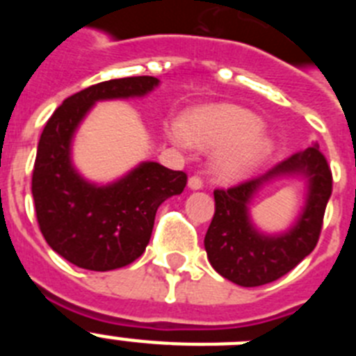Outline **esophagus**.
Returning <instances> with one entry per match:
<instances>
[{"instance_id":"34e87169","label":"esophagus","mask_w":356,"mask_h":356,"mask_svg":"<svg viewBox=\"0 0 356 356\" xmlns=\"http://www.w3.org/2000/svg\"><path fill=\"white\" fill-rule=\"evenodd\" d=\"M203 187V178L201 176H191L188 178V188H193V191H200V188Z\"/></svg>"}]
</instances>
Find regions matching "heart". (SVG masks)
Masks as SVG:
<instances>
[{
  "label": "heart",
  "mask_w": 356,
  "mask_h": 356,
  "mask_svg": "<svg viewBox=\"0 0 356 356\" xmlns=\"http://www.w3.org/2000/svg\"><path fill=\"white\" fill-rule=\"evenodd\" d=\"M262 122L253 112L235 105L201 106L185 115L184 124L172 122L169 139L176 146L194 144L203 149H217L213 175L222 181L238 180L273 151L269 137L260 131Z\"/></svg>",
  "instance_id": "b5f03b06"
}]
</instances>
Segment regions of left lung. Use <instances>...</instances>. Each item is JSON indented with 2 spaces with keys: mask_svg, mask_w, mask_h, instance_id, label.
Instances as JSON below:
<instances>
[{
  "mask_svg": "<svg viewBox=\"0 0 356 356\" xmlns=\"http://www.w3.org/2000/svg\"><path fill=\"white\" fill-rule=\"evenodd\" d=\"M282 175L303 177L307 181V201L291 230L267 236L250 222L249 203L264 184ZM332 181L325 155L314 146L276 163L266 175L235 187L216 188V212L205 235L207 257L213 269L241 287L271 284L292 271L319 241Z\"/></svg>",
  "mask_w": 356,
  "mask_h": 356,
  "instance_id": "obj_1",
  "label": "left lung"
}]
</instances>
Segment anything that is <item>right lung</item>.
<instances>
[{
	"label": "right lung",
	"mask_w": 356,
	"mask_h": 356,
	"mask_svg": "<svg viewBox=\"0 0 356 356\" xmlns=\"http://www.w3.org/2000/svg\"><path fill=\"white\" fill-rule=\"evenodd\" d=\"M159 83L130 76L90 85L64 99L40 135L31 176L39 228L53 251L81 269L112 271L139 259L159 207L187 185L184 171L159 162L139 163L108 185L90 184L72 165V137L92 105L143 97Z\"/></svg>",
	"instance_id": "obj_1"
}]
</instances>
